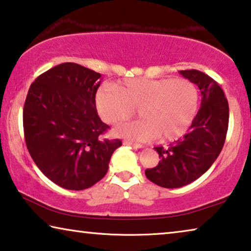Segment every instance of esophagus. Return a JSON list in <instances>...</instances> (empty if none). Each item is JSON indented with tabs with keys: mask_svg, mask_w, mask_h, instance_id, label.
<instances>
[{
	"mask_svg": "<svg viewBox=\"0 0 251 251\" xmlns=\"http://www.w3.org/2000/svg\"><path fill=\"white\" fill-rule=\"evenodd\" d=\"M124 145H128V147H133L134 149H142V148H143V145H142V144L133 143V142H130V141H124Z\"/></svg>",
	"mask_w": 251,
	"mask_h": 251,
	"instance_id": "1",
	"label": "esophagus"
}]
</instances>
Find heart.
<instances>
[{
	"label": "heart",
	"instance_id": "b5f03b06",
	"mask_svg": "<svg viewBox=\"0 0 251 251\" xmlns=\"http://www.w3.org/2000/svg\"><path fill=\"white\" fill-rule=\"evenodd\" d=\"M96 106L108 124L142 119L116 127L114 134L134 141L171 142L184 136L198 109V91L187 78H127L97 92Z\"/></svg>",
	"mask_w": 251,
	"mask_h": 251
}]
</instances>
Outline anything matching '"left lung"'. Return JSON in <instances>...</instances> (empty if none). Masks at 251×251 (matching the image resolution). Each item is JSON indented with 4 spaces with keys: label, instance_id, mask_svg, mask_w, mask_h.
<instances>
[{
    "label": "left lung",
    "instance_id": "8db88e82",
    "mask_svg": "<svg viewBox=\"0 0 251 251\" xmlns=\"http://www.w3.org/2000/svg\"><path fill=\"white\" fill-rule=\"evenodd\" d=\"M179 73L197 85L201 102L184 137L168 148H154L160 161L145 176L164 188L186 186L206 173L222 151L229 126V103L218 82L197 70Z\"/></svg>",
    "mask_w": 251,
    "mask_h": 251
}]
</instances>
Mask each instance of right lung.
Returning a JSON list of instances; mask_svg holds the SVG:
<instances>
[{
	"label": "right lung",
	"instance_id": "obj_1",
	"mask_svg": "<svg viewBox=\"0 0 251 251\" xmlns=\"http://www.w3.org/2000/svg\"><path fill=\"white\" fill-rule=\"evenodd\" d=\"M101 74L75 63H63L30 85L24 106L25 145L40 171L56 185L87 189L104 177L118 138L102 134L96 93Z\"/></svg>",
	"mask_w": 251,
	"mask_h": 251
}]
</instances>
